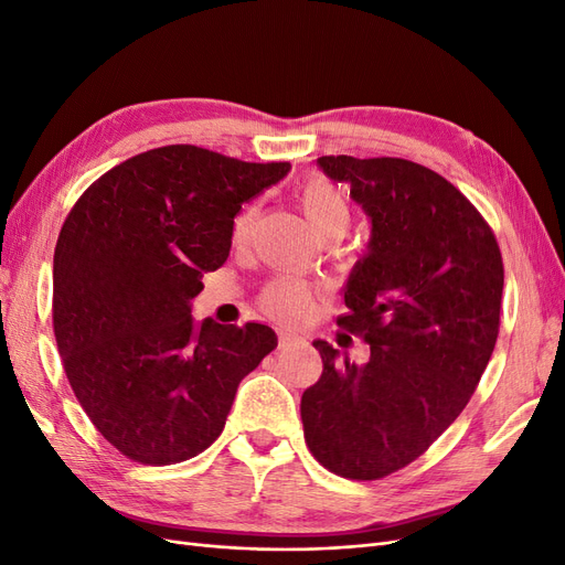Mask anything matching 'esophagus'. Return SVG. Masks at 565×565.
<instances>
[{
	"label": "esophagus",
	"mask_w": 565,
	"mask_h": 565,
	"mask_svg": "<svg viewBox=\"0 0 565 565\" xmlns=\"http://www.w3.org/2000/svg\"><path fill=\"white\" fill-rule=\"evenodd\" d=\"M299 341H301L299 337H295V334H287V332H282V334H280V349H282V351H289V349H295V347L299 344Z\"/></svg>",
	"instance_id": "obj_1"
}]
</instances>
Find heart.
<instances>
[{"instance_id":"b5f03b06","label":"heart","mask_w":565,"mask_h":565,"mask_svg":"<svg viewBox=\"0 0 565 565\" xmlns=\"http://www.w3.org/2000/svg\"><path fill=\"white\" fill-rule=\"evenodd\" d=\"M299 207L303 210L309 224L320 237L341 235L351 224V204L344 191L330 179L313 174L303 179L295 193ZM254 228V210H245L237 214L233 224V241L237 245L247 243ZM262 301L266 311L285 320L306 318L313 309V289L289 276H280L264 287Z\"/></svg>"}]
</instances>
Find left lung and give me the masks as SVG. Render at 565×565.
<instances>
[{
	"mask_svg": "<svg viewBox=\"0 0 565 565\" xmlns=\"http://www.w3.org/2000/svg\"><path fill=\"white\" fill-rule=\"evenodd\" d=\"M372 218L337 324L370 344L353 365L313 341L303 438L320 465L380 481L415 461L467 407L500 334L504 264L488 221L434 169L403 158H318Z\"/></svg>",
	"mask_w": 565,
	"mask_h": 565,
	"instance_id": "1",
	"label": "left lung"
}]
</instances>
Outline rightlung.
Here are the masks:
<instances>
[{
    "label": "right lung",
    "instance_id": "obj_1",
    "mask_svg": "<svg viewBox=\"0 0 565 565\" xmlns=\"http://www.w3.org/2000/svg\"><path fill=\"white\" fill-rule=\"evenodd\" d=\"M287 172L162 146L113 167L65 216L51 299L65 377L98 434L139 465L207 450L237 384L278 347L268 324L198 322L188 301L224 266L243 204Z\"/></svg>",
    "mask_w": 565,
    "mask_h": 565
}]
</instances>
